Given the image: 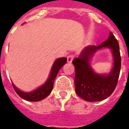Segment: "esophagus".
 <instances>
[{"instance_id":"esophagus-1","label":"esophagus","mask_w":129,"mask_h":129,"mask_svg":"<svg viewBox=\"0 0 129 129\" xmlns=\"http://www.w3.org/2000/svg\"><path fill=\"white\" fill-rule=\"evenodd\" d=\"M74 57L75 56L73 55V54H70V55H68L67 57V61L68 63H71L72 62V60H73V59H74Z\"/></svg>"}]
</instances>
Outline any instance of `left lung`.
<instances>
[{"label": "left lung", "instance_id": "obj_1", "mask_svg": "<svg viewBox=\"0 0 129 129\" xmlns=\"http://www.w3.org/2000/svg\"><path fill=\"white\" fill-rule=\"evenodd\" d=\"M103 48H110L113 56V67L108 74H98L92 70L90 60L92 56ZM75 76V92L79 97L88 102L101 101L109 97L118 83L121 59L119 44L113 33L99 46H87L77 58L73 59Z\"/></svg>", "mask_w": 129, "mask_h": 129}]
</instances>
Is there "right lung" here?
Listing matches in <instances>:
<instances>
[{
  "label": "right lung",
  "instance_id": "1",
  "mask_svg": "<svg viewBox=\"0 0 129 129\" xmlns=\"http://www.w3.org/2000/svg\"><path fill=\"white\" fill-rule=\"evenodd\" d=\"M66 62H67L66 57H61L56 59L52 65L51 72L49 73V77L47 79V80L44 82V84H43L42 86L39 87L36 90L29 92H23L15 86L13 83H12L15 91L16 92V93L21 98L28 101L37 102L44 99L51 93L53 89L54 82L56 78V76L57 75V73L62 68V66L64 64H66Z\"/></svg>",
  "mask_w": 129,
  "mask_h": 129
}]
</instances>
